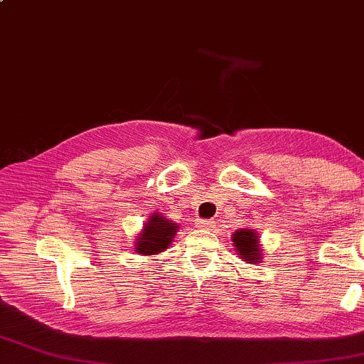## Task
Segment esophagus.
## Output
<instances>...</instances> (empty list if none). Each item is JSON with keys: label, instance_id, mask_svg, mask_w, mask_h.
Returning <instances> with one entry per match:
<instances>
[{"label": "esophagus", "instance_id": "34e87169", "mask_svg": "<svg viewBox=\"0 0 364 364\" xmlns=\"http://www.w3.org/2000/svg\"><path fill=\"white\" fill-rule=\"evenodd\" d=\"M213 226H215V221H211V220H199V221H197V228H199V229L208 230Z\"/></svg>", "mask_w": 364, "mask_h": 364}]
</instances>
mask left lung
Masks as SVG:
<instances>
[{"mask_svg":"<svg viewBox=\"0 0 364 364\" xmlns=\"http://www.w3.org/2000/svg\"><path fill=\"white\" fill-rule=\"evenodd\" d=\"M232 242L240 259L248 264L259 262L262 259L259 250V239L253 229H240L232 234Z\"/></svg>","mask_w":364,"mask_h":364,"instance_id":"8db88e82","label":"left lung"}]
</instances>
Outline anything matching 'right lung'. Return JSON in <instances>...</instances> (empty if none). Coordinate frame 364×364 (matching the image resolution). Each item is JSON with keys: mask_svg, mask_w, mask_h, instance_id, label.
I'll return each mask as SVG.
<instances>
[{"mask_svg": "<svg viewBox=\"0 0 364 364\" xmlns=\"http://www.w3.org/2000/svg\"><path fill=\"white\" fill-rule=\"evenodd\" d=\"M176 232L178 226L175 223H171L168 218H164L159 213H154L149 216L143 230L138 234L135 251L143 256L162 253L165 248H168Z\"/></svg>", "mask_w": 364, "mask_h": 364, "instance_id": "add662e5", "label": "right lung"}]
</instances>
